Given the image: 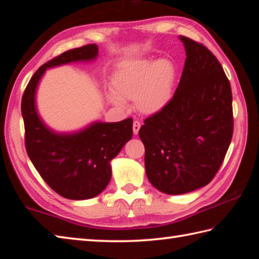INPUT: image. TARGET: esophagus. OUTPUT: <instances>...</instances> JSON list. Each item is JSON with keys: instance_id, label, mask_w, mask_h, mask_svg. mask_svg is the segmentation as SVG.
<instances>
[{"instance_id": "1", "label": "esophagus", "mask_w": 259, "mask_h": 259, "mask_svg": "<svg viewBox=\"0 0 259 259\" xmlns=\"http://www.w3.org/2000/svg\"><path fill=\"white\" fill-rule=\"evenodd\" d=\"M141 128V123L139 122V120H135V122L133 123V133L135 135L139 134V131Z\"/></svg>"}]
</instances>
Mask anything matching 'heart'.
I'll return each instance as SVG.
<instances>
[{"label":"heart","instance_id":"1","mask_svg":"<svg viewBox=\"0 0 259 259\" xmlns=\"http://www.w3.org/2000/svg\"><path fill=\"white\" fill-rule=\"evenodd\" d=\"M175 78V66L167 59L123 64L112 75L113 92L107 94V101L115 106H123L124 100H134L140 112L158 113L173 97Z\"/></svg>","mask_w":259,"mask_h":259}]
</instances>
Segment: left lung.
Returning <instances> with one entry per match:
<instances>
[{
  "instance_id": "8db88e82",
  "label": "left lung",
  "mask_w": 259,
  "mask_h": 259,
  "mask_svg": "<svg viewBox=\"0 0 259 259\" xmlns=\"http://www.w3.org/2000/svg\"><path fill=\"white\" fill-rule=\"evenodd\" d=\"M186 60L168 105L144 120L148 181L169 195L206 186L223 163L233 136V96L221 63L203 44L180 36Z\"/></svg>"
}]
</instances>
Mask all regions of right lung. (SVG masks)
<instances>
[{"instance_id": "1", "label": "right lung", "mask_w": 259, "mask_h": 259, "mask_svg": "<svg viewBox=\"0 0 259 259\" xmlns=\"http://www.w3.org/2000/svg\"><path fill=\"white\" fill-rule=\"evenodd\" d=\"M99 56L96 44L66 51L34 73L22 97L25 147L45 183L68 199H90L104 191L112 177L111 160L133 136V119L116 123L93 122L86 127L60 133L50 128L36 108V90L50 67L91 62Z\"/></svg>"}]
</instances>
